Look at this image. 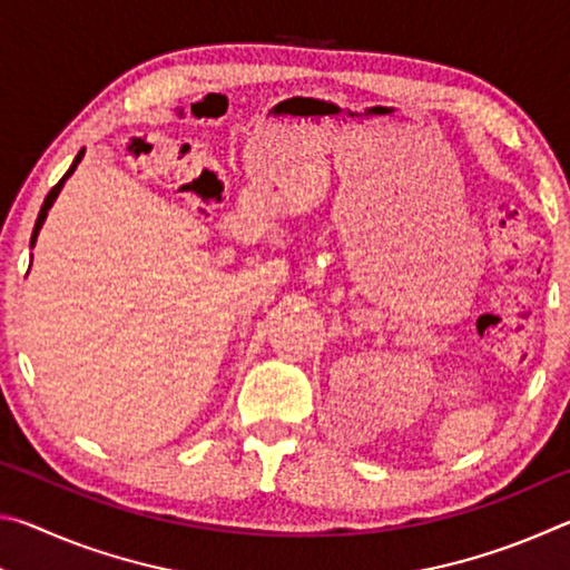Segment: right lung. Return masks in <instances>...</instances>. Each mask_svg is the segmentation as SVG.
<instances>
[{"instance_id":"1","label":"right lung","mask_w":570,"mask_h":570,"mask_svg":"<svg viewBox=\"0 0 570 570\" xmlns=\"http://www.w3.org/2000/svg\"><path fill=\"white\" fill-rule=\"evenodd\" d=\"M82 156H85V150H80L77 153V158H75V163L70 166V170L65 173V176L60 178V183H57V186H52V190L47 193V198H45V204H42V208H40V216H37V224H35V230H32V240L30 244L35 246V240H37V234H40V228H42V224H45V218H47V210H50V206L55 204V198H57V193H60V188H62V183L72 176V170L77 168V163L82 160Z\"/></svg>"}]
</instances>
